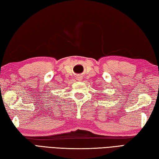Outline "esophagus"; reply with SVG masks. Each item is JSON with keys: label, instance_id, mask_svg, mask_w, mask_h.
<instances>
[{"label": "esophagus", "instance_id": "1", "mask_svg": "<svg viewBox=\"0 0 159 159\" xmlns=\"http://www.w3.org/2000/svg\"><path fill=\"white\" fill-rule=\"evenodd\" d=\"M76 79H77V80H79V81H80V80H82V78L80 77V76H77V78H76Z\"/></svg>", "mask_w": 159, "mask_h": 159}]
</instances>
